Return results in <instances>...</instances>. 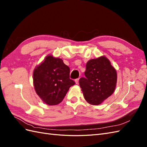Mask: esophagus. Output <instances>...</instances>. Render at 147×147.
Wrapping results in <instances>:
<instances>
[{"instance_id": "1", "label": "esophagus", "mask_w": 147, "mask_h": 147, "mask_svg": "<svg viewBox=\"0 0 147 147\" xmlns=\"http://www.w3.org/2000/svg\"><path fill=\"white\" fill-rule=\"evenodd\" d=\"M75 83H76V84H78V82H79V78H77V79H75Z\"/></svg>"}]
</instances>
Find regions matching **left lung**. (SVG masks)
Listing matches in <instances>:
<instances>
[{
	"mask_svg": "<svg viewBox=\"0 0 147 147\" xmlns=\"http://www.w3.org/2000/svg\"><path fill=\"white\" fill-rule=\"evenodd\" d=\"M85 77L79 80L84 97L89 104L99 105L112 95L116 87L117 71L105 56L89 61Z\"/></svg>",
	"mask_w": 147,
	"mask_h": 147,
	"instance_id": "8db88e82",
	"label": "left lung"
}]
</instances>
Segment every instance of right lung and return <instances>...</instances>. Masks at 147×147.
<instances>
[{
    "instance_id": "right-lung-1",
    "label": "right lung",
    "mask_w": 147,
    "mask_h": 147,
    "mask_svg": "<svg viewBox=\"0 0 147 147\" xmlns=\"http://www.w3.org/2000/svg\"><path fill=\"white\" fill-rule=\"evenodd\" d=\"M35 90L45 104L55 105L63 101L69 88L75 84L70 79V68L60 58L46 57L33 73Z\"/></svg>"
}]
</instances>
